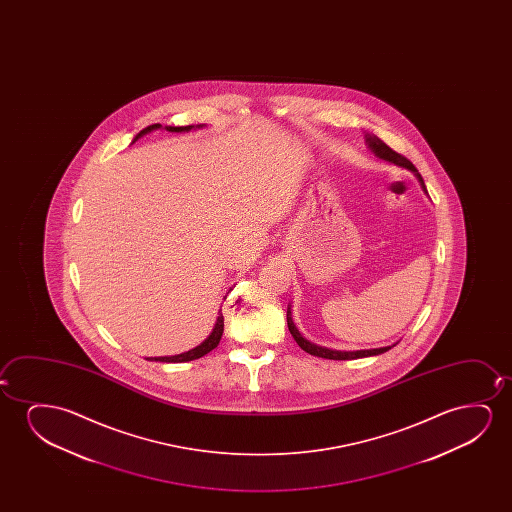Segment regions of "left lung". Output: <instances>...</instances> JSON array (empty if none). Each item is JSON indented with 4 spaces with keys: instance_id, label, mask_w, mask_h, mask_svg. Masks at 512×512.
Masks as SVG:
<instances>
[{
    "instance_id": "left-lung-1",
    "label": "left lung",
    "mask_w": 512,
    "mask_h": 512,
    "mask_svg": "<svg viewBox=\"0 0 512 512\" xmlns=\"http://www.w3.org/2000/svg\"><path fill=\"white\" fill-rule=\"evenodd\" d=\"M365 140H367V147L371 148L374 154L378 155L379 159H383V161L393 162V164H397L400 168L409 169V171H413L416 178L420 180L421 187L423 190L427 192L425 189V182H423V178H421L420 173H418V169L414 168L413 162L406 159L404 155L397 154V152H393L392 148L388 147L386 143L379 140L378 136H374V134H365ZM287 323L288 330H290V334L294 336L295 343L301 346L302 350L309 353V355H315V357L329 358V360H353V358H364V357H374V355H381V353H385V351L392 350L395 344L392 346H385V348H372V350H357V351H337L330 350V348H323V346H318V344L311 343L308 341L306 337L302 336L301 332L297 330L295 327L294 320H292V311L290 308L287 309Z\"/></svg>"
}]
</instances>
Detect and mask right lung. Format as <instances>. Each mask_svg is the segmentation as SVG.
Returning a JSON list of instances; mask_svg holds the SVG:
<instances>
[{
    "instance_id": "add662e5",
    "label": "right lung",
    "mask_w": 512,
    "mask_h": 512,
    "mask_svg": "<svg viewBox=\"0 0 512 512\" xmlns=\"http://www.w3.org/2000/svg\"><path fill=\"white\" fill-rule=\"evenodd\" d=\"M161 124H152V126L145 127L143 131L136 134V138L134 141L141 138V136H145V134L152 133L155 129H161ZM197 129H201L204 127V124H199L196 126ZM166 131L169 133H189L190 129H194V126H166L164 127ZM222 334H224V316L220 313V316L217 318V322H215V327L211 330L210 336L204 339L203 343L196 346V348H192V350L185 351V353H180V355H173V357H152L147 358V360H155V362H168V364H182V362H190V360H196V358H201L206 355V353H210L211 350H215L217 348L218 343H220V339H222Z\"/></svg>"
}]
</instances>
